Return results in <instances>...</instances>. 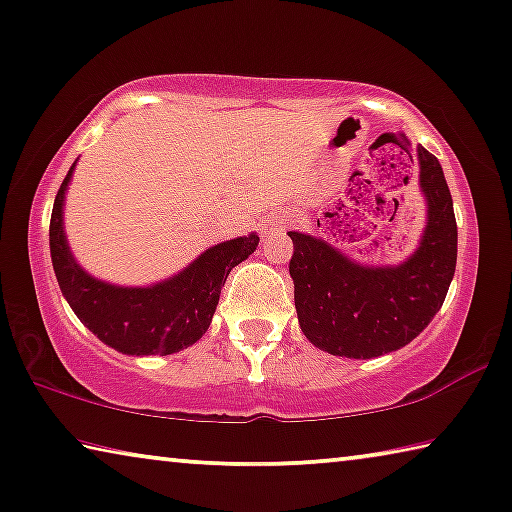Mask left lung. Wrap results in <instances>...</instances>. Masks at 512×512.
Returning a JSON list of instances; mask_svg holds the SVG:
<instances>
[{
	"instance_id": "left-lung-1",
	"label": "left lung",
	"mask_w": 512,
	"mask_h": 512,
	"mask_svg": "<svg viewBox=\"0 0 512 512\" xmlns=\"http://www.w3.org/2000/svg\"><path fill=\"white\" fill-rule=\"evenodd\" d=\"M427 224L418 249L399 265H362L314 235L291 231L288 272L295 311L311 344L342 358H379L416 339L446 300L455 277L453 196L434 154L418 145Z\"/></svg>"
}]
</instances>
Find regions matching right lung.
Here are the masks:
<instances>
[{
  "label": "right lung",
  "instance_id": "add662e5",
  "mask_svg": "<svg viewBox=\"0 0 512 512\" xmlns=\"http://www.w3.org/2000/svg\"><path fill=\"white\" fill-rule=\"evenodd\" d=\"M73 168L76 164L57 191L50 217V256L73 314L103 344L127 355H170L196 344L210 328L228 272L254 254L258 235L214 244L182 272L159 284H108L80 268L66 242L64 198Z\"/></svg>",
  "mask_w": 512,
  "mask_h": 512
}]
</instances>
